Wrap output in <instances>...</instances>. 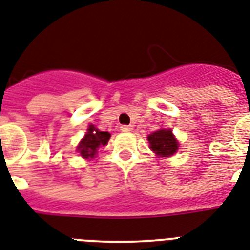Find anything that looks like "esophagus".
Wrapping results in <instances>:
<instances>
[{
  "instance_id": "1",
  "label": "esophagus",
  "mask_w": 250,
  "mask_h": 250,
  "mask_svg": "<svg viewBox=\"0 0 250 250\" xmlns=\"http://www.w3.org/2000/svg\"><path fill=\"white\" fill-rule=\"evenodd\" d=\"M120 129L121 131H131V130H133V126H131V125H121Z\"/></svg>"
}]
</instances>
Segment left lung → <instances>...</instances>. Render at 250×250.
Masks as SVG:
<instances>
[{"mask_svg":"<svg viewBox=\"0 0 250 250\" xmlns=\"http://www.w3.org/2000/svg\"><path fill=\"white\" fill-rule=\"evenodd\" d=\"M149 148L158 157H171L179 149V142L171 129H160L148 135Z\"/></svg>","mask_w":250,"mask_h":250,"instance_id":"1","label":"left lung"}]
</instances>
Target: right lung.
<instances>
[{
  "label": "right lung",
  "mask_w": 250,
  "mask_h": 250,
  "mask_svg": "<svg viewBox=\"0 0 250 250\" xmlns=\"http://www.w3.org/2000/svg\"><path fill=\"white\" fill-rule=\"evenodd\" d=\"M111 134L108 131H101L94 125H89L86 130L85 137L80 140L79 146L76 147V150L79 152L80 156L85 160H90L97 154L98 148L106 146Z\"/></svg>",
  "instance_id": "right-lung-1"
}]
</instances>
